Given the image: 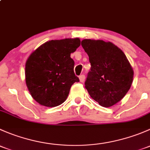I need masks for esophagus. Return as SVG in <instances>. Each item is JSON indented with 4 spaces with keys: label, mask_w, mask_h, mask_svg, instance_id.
<instances>
[{
    "label": "esophagus",
    "mask_w": 150,
    "mask_h": 150,
    "mask_svg": "<svg viewBox=\"0 0 150 150\" xmlns=\"http://www.w3.org/2000/svg\"><path fill=\"white\" fill-rule=\"evenodd\" d=\"M85 78H86V76H85L84 75H80V77H79V79H80V81H81V82H84V81H85Z\"/></svg>",
    "instance_id": "1"
}]
</instances>
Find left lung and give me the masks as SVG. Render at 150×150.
I'll return each instance as SVG.
<instances>
[{"label":"left lung","instance_id":"left-lung-1","mask_svg":"<svg viewBox=\"0 0 150 150\" xmlns=\"http://www.w3.org/2000/svg\"><path fill=\"white\" fill-rule=\"evenodd\" d=\"M81 45L91 63L85 87L101 106L112 107L129 91L134 70L122 50L111 42L85 39Z\"/></svg>","mask_w":150,"mask_h":150}]
</instances>
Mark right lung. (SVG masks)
I'll return each instance as SVG.
<instances>
[{
	"instance_id": "right-lung-1",
	"label": "right lung",
	"mask_w": 150,
	"mask_h": 150,
	"mask_svg": "<svg viewBox=\"0 0 150 150\" xmlns=\"http://www.w3.org/2000/svg\"><path fill=\"white\" fill-rule=\"evenodd\" d=\"M80 45L79 38L52 40L30 54L25 64V81L36 102L53 107L66 100L72 85L80 81L70 57Z\"/></svg>"
}]
</instances>
